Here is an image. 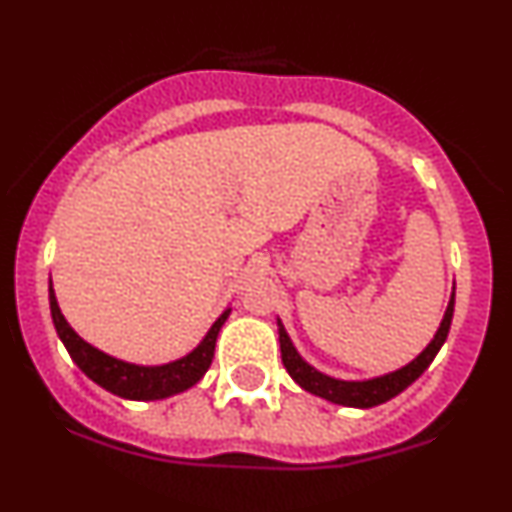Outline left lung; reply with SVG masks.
Returning <instances> with one entry per match:
<instances>
[{
  "label": "left lung",
  "mask_w": 512,
  "mask_h": 512,
  "mask_svg": "<svg viewBox=\"0 0 512 512\" xmlns=\"http://www.w3.org/2000/svg\"><path fill=\"white\" fill-rule=\"evenodd\" d=\"M451 316H454V297H451L449 306H446V314L441 319V326L434 336V341L424 348L417 358L412 360L410 365L405 368L395 370V373L383 375V378H373L365 380V383H346V380H336L328 378V375L319 373L311 365H306L301 360V355L297 353V348L292 346L289 341L287 331H284L282 324H279V348H282V363L287 368V373L292 375V380L304 387L306 392L311 395L324 397L328 402H336V405H346V407H375L383 405V402L392 400L395 395H400L407 385H412L424 370L429 368V363L434 360V355L439 353V348L444 346L446 336H449V326H451Z\"/></svg>",
  "instance_id": "obj_1"
}]
</instances>
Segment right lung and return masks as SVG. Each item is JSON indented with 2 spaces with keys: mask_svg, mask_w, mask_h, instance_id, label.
Instances as JSON below:
<instances>
[{
  "mask_svg": "<svg viewBox=\"0 0 512 512\" xmlns=\"http://www.w3.org/2000/svg\"><path fill=\"white\" fill-rule=\"evenodd\" d=\"M48 301H51L53 326H56L58 336H61L63 346L71 353L75 365H78L93 383L105 387L112 395L125 397V400H161V397L176 395V392H184L191 385H196L198 380L206 375V370L211 368L215 338H218L220 326L225 324V319H228L230 314V309L225 311V314L211 326V331L206 333L201 346L193 353H188L186 358L174 360V363L169 365H157V368H142V365H132L125 363V360L110 358V355H105L98 351V348L90 346V343H85L83 338L68 326V321L63 319L51 284H48Z\"/></svg>",
  "mask_w": 512,
  "mask_h": 512,
  "instance_id": "right-lung-1",
  "label": "right lung"
}]
</instances>
